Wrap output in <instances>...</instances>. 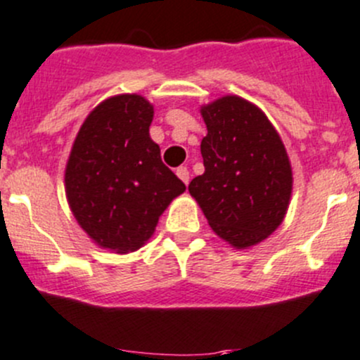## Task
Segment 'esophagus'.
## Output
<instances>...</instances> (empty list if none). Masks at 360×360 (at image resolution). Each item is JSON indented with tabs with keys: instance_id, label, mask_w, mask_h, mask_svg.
Listing matches in <instances>:
<instances>
[{
	"instance_id": "1",
	"label": "esophagus",
	"mask_w": 360,
	"mask_h": 360,
	"mask_svg": "<svg viewBox=\"0 0 360 360\" xmlns=\"http://www.w3.org/2000/svg\"><path fill=\"white\" fill-rule=\"evenodd\" d=\"M176 174H177V177H179V179L183 181L184 184L190 183V170H188L186 167H179V169L176 170Z\"/></svg>"
}]
</instances>
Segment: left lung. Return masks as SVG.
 Masks as SVG:
<instances>
[{
    "label": "left lung",
    "mask_w": 360,
    "mask_h": 360,
    "mask_svg": "<svg viewBox=\"0 0 360 360\" xmlns=\"http://www.w3.org/2000/svg\"><path fill=\"white\" fill-rule=\"evenodd\" d=\"M202 176L190 183L210 228L233 248L259 244L288 210L292 170L281 136L264 112L237 96L202 108Z\"/></svg>",
    "instance_id": "8db88e82"
}]
</instances>
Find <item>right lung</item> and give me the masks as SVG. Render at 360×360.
Returning <instances> with one entry per match:
<instances>
[{"label": "right lung", "mask_w": 360, "mask_h": 360, "mask_svg": "<svg viewBox=\"0 0 360 360\" xmlns=\"http://www.w3.org/2000/svg\"><path fill=\"white\" fill-rule=\"evenodd\" d=\"M151 120L144 97H111L83 122L69 155L66 195L76 221L97 245L120 254L139 249L186 190L162 162Z\"/></svg>", "instance_id": "add662e5"}]
</instances>
